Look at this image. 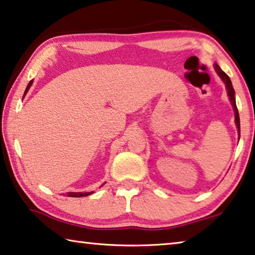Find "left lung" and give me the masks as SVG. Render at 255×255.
Listing matches in <instances>:
<instances>
[{
	"instance_id": "left-lung-1",
	"label": "left lung",
	"mask_w": 255,
	"mask_h": 255,
	"mask_svg": "<svg viewBox=\"0 0 255 255\" xmlns=\"http://www.w3.org/2000/svg\"><path fill=\"white\" fill-rule=\"evenodd\" d=\"M215 69H216V71H217V74L219 75V77L222 79V82L225 83L226 88H227V93H228L229 100H230V102H232V106H233V108H234V111H235V123H236V127H237V130H238V136H241L240 115H238V110H237V107H236L235 91H234L232 80H230V78H229L227 74H225V72L221 70V68H220L219 66H218L217 63H215Z\"/></svg>"
}]
</instances>
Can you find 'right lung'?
Masks as SVG:
<instances>
[{"mask_svg":"<svg viewBox=\"0 0 255 255\" xmlns=\"http://www.w3.org/2000/svg\"><path fill=\"white\" fill-rule=\"evenodd\" d=\"M31 84H33V80H30L29 84H28V86H27L26 91H25V94H26V93L28 92V90H29V88H30ZM92 193H93V192H88V193H82V192H78V193H76V192H69V193L67 194V196H69V197H83V196L91 195Z\"/></svg>","mask_w":255,"mask_h":255,"instance_id":"add662e5","label":"right lung"}]
</instances>
